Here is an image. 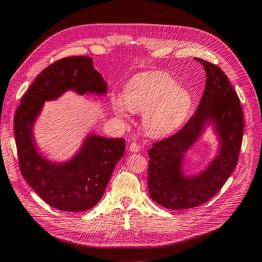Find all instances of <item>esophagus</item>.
Wrapping results in <instances>:
<instances>
[{
    "label": "esophagus",
    "mask_w": 262,
    "mask_h": 262,
    "mask_svg": "<svg viewBox=\"0 0 262 262\" xmlns=\"http://www.w3.org/2000/svg\"><path fill=\"white\" fill-rule=\"evenodd\" d=\"M129 149L131 150V152H133V153H138L139 150L141 149V146L137 143V142H133V143H131V144H130Z\"/></svg>",
    "instance_id": "34e87169"
}]
</instances>
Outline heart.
I'll return each mask as SVG.
<instances>
[{"instance_id": "heart-1", "label": "heart", "mask_w": 262, "mask_h": 262, "mask_svg": "<svg viewBox=\"0 0 262 262\" xmlns=\"http://www.w3.org/2000/svg\"><path fill=\"white\" fill-rule=\"evenodd\" d=\"M166 73L149 72L138 75L126 85L123 101L114 102L116 113L125 117V107L143 114L145 130L155 137L164 136L184 122L191 108V96Z\"/></svg>"}]
</instances>
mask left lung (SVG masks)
Masks as SVG:
<instances>
[{
    "label": "left lung",
    "mask_w": 262,
    "mask_h": 262,
    "mask_svg": "<svg viewBox=\"0 0 262 262\" xmlns=\"http://www.w3.org/2000/svg\"><path fill=\"white\" fill-rule=\"evenodd\" d=\"M194 60L201 63L207 73L199 106L178 132L155 142L148 149L149 195L156 203L171 210L199 207L215 195L236 167L243 141V108L226 74L211 62ZM210 117L214 119L221 140L219 156L199 177L185 179L181 173L182 157Z\"/></svg>",
    "instance_id": "1"
}]
</instances>
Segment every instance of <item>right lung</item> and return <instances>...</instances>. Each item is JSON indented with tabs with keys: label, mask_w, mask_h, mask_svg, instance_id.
Here are the masks:
<instances>
[{
	"label": "right lung",
	"mask_w": 262,
	"mask_h": 262,
	"mask_svg": "<svg viewBox=\"0 0 262 262\" xmlns=\"http://www.w3.org/2000/svg\"><path fill=\"white\" fill-rule=\"evenodd\" d=\"M67 90L77 94H106L104 78L86 55L67 57L41 71L20 99L14 116L19 170L41 199L60 211L81 212L101 199L115 166L124 154L123 139L95 134L85 141L72 161L54 165L36 150L31 129L43 101L58 98Z\"/></svg>",
	"instance_id": "obj_1"
}]
</instances>
